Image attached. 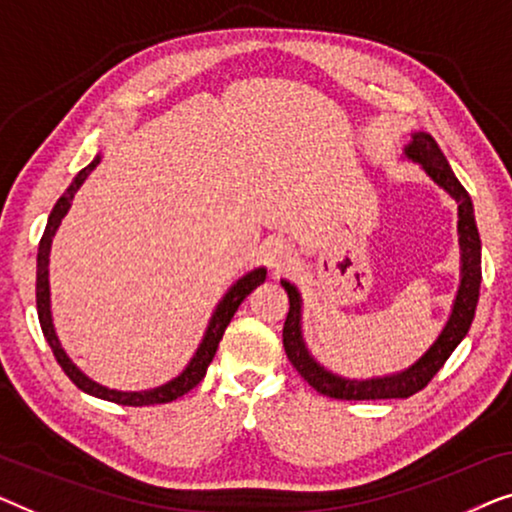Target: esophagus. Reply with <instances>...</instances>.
<instances>
[{"mask_svg": "<svg viewBox=\"0 0 512 512\" xmlns=\"http://www.w3.org/2000/svg\"><path fill=\"white\" fill-rule=\"evenodd\" d=\"M266 264L271 266V269H285V266L292 264V250L283 246V243H271L269 248H266Z\"/></svg>", "mask_w": 512, "mask_h": 512, "instance_id": "esophagus-1", "label": "esophagus"}]
</instances>
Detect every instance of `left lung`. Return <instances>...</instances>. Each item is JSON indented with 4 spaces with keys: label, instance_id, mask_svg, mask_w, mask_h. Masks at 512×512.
Listing matches in <instances>:
<instances>
[{
    "label": "left lung",
    "instance_id": "obj_1",
    "mask_svg": "<svg viewBox=\"0 0 512 512\" xmlns=\"http://www.w3.org/2000/svg\"><path fill=\"white\" fill-rule=\"evenodd\" d=\"M406 157L420 164L427 171V176L436 185H441L452 199L457 201V232H459V248H462V280H459V290L452 304V313L445 327L431 348L410 364L408 369L392 376H380L369 380H350L341 378L336 373L327 371L320 362H315L311 352H308L304 343V334H301V294L297 287L287 280H280L285 287L287 299H290V313L285 318L283 327V345L294 369L299 376L306 380L313 390L331 399H345V401H369V399H408L415 392L424 390L429 380L441 371V366L448 362V357L455 352V348L462 343V338L469 334V327L475 315V306H478L480 297V234L475 227L473 218V204L469 192L464 185L457 181L452 174L448 160L438 148L434 136L427 132H415L413 141L406 146Z\"/></svg>",
    "mask_w": 512,
    "mask_h": 512
}]
</instances>
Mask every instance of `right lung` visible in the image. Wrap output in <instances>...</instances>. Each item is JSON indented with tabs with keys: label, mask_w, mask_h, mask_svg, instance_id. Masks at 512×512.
Returning <instances> with one entry per match:
<instances>
[{
	"label": "right lung",
	"mask_w": 512,
	"mask_h": 512,
	"mask_svg": "<svg viewBox=\"0 0 512 512\" xmlns=\"http://www.w3.org/2000/svg\"><path fill=\"white\" fill-rule=\"evenodd\" d=\"M102 160V155H97L95 160H92L88 167L78 171V176L71 181V185L67 187V192L62 194L60 199H57V204L53 206V211L48 215V225H46V232H43L41 241H39V255H37V311H39V322H41V331L43 336H46V341L50 345V350H53V355L57 359V364L62 366V371L67 373L71 383H74L78 390H83L85 394H92V397L97 399H106V401H113V403H120V406H153V403H169L178 397H183L192 390V387L199 385V380L206 376V369L208 364L213 362L215 357V350H218V345L222 341V334H225V329L229 322H232L234 313L239 311L241 301L248 297L250 292L255 290L257 285H262L266 280V269H259L246 273V276L236 280V283L229 287V292L225 297L220 299L218 308H215L213 315H211V322H208L206 327V334L201 338L197 352H194V357L190 359V364L185 366L183 373H178L174 380H169V383H164L160 387H153V390H141V392H118V390H109V387L95 383V380H90L85 373L78 369V366L71 362L67 357V352L60 345V338L55 334V325H53V315H50V283H48V262H50V246H53V236L57 232V227H60V222L64 215L69 213L71 208V201H74V194L81 190V185L85 183V178H88L95 167Z\"/></svg>",
	"instance_id": "right-lung-1"
}]
</instances>
